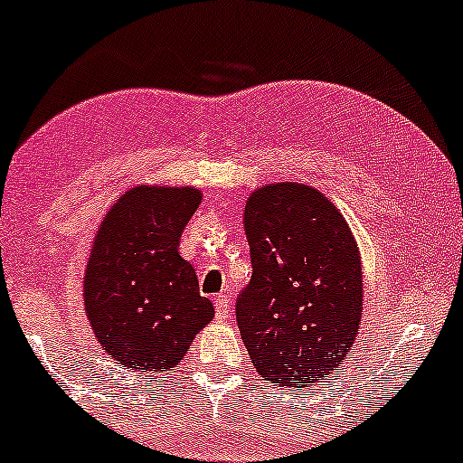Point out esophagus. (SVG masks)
I'll list each match as a JSON object with an SVG mask.
<instances>
[{
    "instance_id": "34e87169",
    "label": "esophagus",
    "mask_w": 463,
    "mask_h": 463,
    "mask_svg": "<svg viewBox=\"0 0 463 463\" xmlns=\"http://www.w3.org/2000/svg\"><path fill=\"white\" fill-rule=\"evenodd\" d=\"M214 312H217V320H225L227 316H230L232 306H230V301H227L225 295L214 297Z\"/></svg>"
}]
</instances>
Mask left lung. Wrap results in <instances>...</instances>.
<instances>
[{"instance_id":"obj_1","label":"left lung","mask_w":463,"mask_h":463,"mask_svg":"<svg viewBox=\"0 0 463 463\" xmlns=\"http://www.w3.org/2000/svg\"><path fill=\"white\" fill-rule=\"evenodd\" d=\"M252 278L238 299L240 335L265 382L309 388L345 363L363 318V259L339 208L306 183L249 195Z\"/></svg>"}]
</instances>
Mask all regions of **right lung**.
Listing matches in <instances>:
<instances>
[{
  "mask_svg": "<svg viewBox=\"0 0 463 463\" xmlns=\"http://www.w3.org/2000/svg\"><path fill=\"white\" fill-rule=\"evenodd\" d=\"M200 202L192 185H135L94 233L84 271L86 316L103 350L126 369H175L214 318L194 265L179 252Z\"/></svg>",
  "mask_w": 463,
  "mask_h": 463,
  "instance_id": "add662e5",
  "label": "right lung"
}]
</instances>
